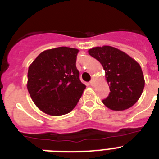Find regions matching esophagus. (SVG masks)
<instances>
[{
    "label": "esophagus",
    "mask_w": 159,
    "mask_h": 159,
    "mask_svg": "<svg viewBox=\"0 0 159 159\" xmlns=\"http://www.w3.org/2000/svg\"><path fill=\"white\" fill-rule=\"evenodd\" d=\"M90 85H91V86H95V80H92L90 81Z\"/></svg>",
    "instance_id": "obj_1"
}]
</instances>
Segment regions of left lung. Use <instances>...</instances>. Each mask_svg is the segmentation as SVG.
Here are the masks:
<instances>
[{"label":"left lung","mask_w":159,"mask_h":159,"mask_svg":"<svg viewBox=\"0 0 159 159\" xmlns=\"http://www.w3.org/2000/svg\"><path fill=\"white\" fill-rule=\"evenodd\" d=\"M88 53L96 59L105 71L110 93L102 100L111 110L128 109L139 100L145 80L139 63L127 53L111 46L95 47Z\"/></svg>","instance_id":"left-lung-1"}]
</instances>
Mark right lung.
Wrapping results in <instances>:
<instances>
[{
	"label": "right lung",
	"instance_id": "obj_1",
	"mask_svg": "<svg viewBox=\"0 0 159 159\" xmlns=\"http://www.w3.org/2000/svg\"><path fill=\"white\" fill-rule=\"evenodd\" d=\"M78 52L67 47L48 49L29 66L28 91L36 106L47 115L69 113L80 99L86 86L75 65Z\"/></svg>",
	"mask_w": 159,
	"mask_h": 159
}]
</instances>
